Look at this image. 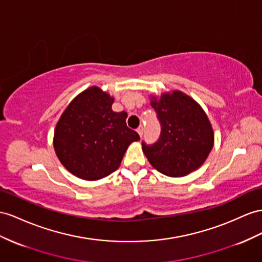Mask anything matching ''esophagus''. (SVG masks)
<instances>
[{
  "mask_svg": "<svg viewBox=\"0 0 262 262\" xmlns=\"http://www.w3.org/2000/svg\"><path fill=\"white\" fill-rule=\"evenodd\" d=\"M137 133L139 134V136L142 137L143 136V134H144V126L143 125H140L138 128H137Z\"/></svg>",
  "mask_w": 262,
  "mask_h": 262,
  "instance_id": "1",
  "label": "esophagus"
}]
</instances>
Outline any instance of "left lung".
<instances>
[{
    "label": "left lung",
    "instance_id": "obj_1",
    "mask_svg": "<svg viewBox=\"0 0 262 262\" xmlns=\"http://www.w3.org/2000/svg\"><path fill=\"white\" fill-rule=\"evenodd\" d=\"M154 98V97H152ZM160 135L143 150L154 168L166 176L183 177L203 165L213 146V132L203 108L182 92L151 100Z\"/></svg>",
    "mask_w": 262,
    "mask_h": 262
}]
</instances>
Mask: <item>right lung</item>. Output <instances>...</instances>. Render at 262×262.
Instances as JSON below:
<instances>
[{"label":"right lung","instance_id":"add662e5","mask_svg":"<svg viewBox=\"0 0 262 262\" xmlns=\"http://www.w3.org/2000/svg\"><path fill=\"white\" fill-rule=\"evenodd\" d=\"M113 97L91 87L67 106L55 128L54 148L65 168L86 180L111 175L139 135L127 127V113L112 111Z\"/></svg>","mask_w":262,"mask_h":262}]
</instances>
